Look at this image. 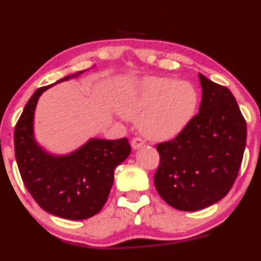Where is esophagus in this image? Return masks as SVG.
<instances>
[{"instance_id": "obj_1", "label": "esophagus", "mask_w": 261, "mask_h": 261, "mask_svg": "<svg viewBox=\"0 0 261 261\" xmlns=\"http://www.w3.org/2000/svg\"><path fill=\"white\" fill-rule=\"evenodd\" d=\"M143 144H144V141L141 139V137H135V139H133V141H131V146H133L134 149L141 148Z\"/></svg>"}]
</instances>
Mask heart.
Returning a JSON list of instances; mask_svg holds the SVG:
<instances>
[{"instance_id": "obj_1", "label": "heart", "mask_w": 261, "mask_h": 261, "mask_svg": "<svg viewBox=\"0 0 261 261\" xmlns=\"http://www.w3.org/2000/svg\"><path fill=\"white\" fill-rule=\"evenodd\" d=\"M198 95L192 84L165 77L143 80L127 99L124 114L140 120L141 130L152 139H170L192 120Z\"/></svg>"}]
</instances>
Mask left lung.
Here are the masks:
<instances>
[{
	"mask_svg": "<svg viewBox=\"0 0 261 261\" xmlns=\"http://www.w3.org/2000/svg\"><path fill=\"white\" fill-rule=\"evenodd\" d=\"M198 76L199 112L175 139L156 144V191L169 205L185 212L206 208L228 193L247 140V122L231 91Z\"/></svg>",
	"mask_w": 261,
	"mask_h": 261,
	"instance_id": "8db88e82",
	"label": "left lung"
}]
</instances>
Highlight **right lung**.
<instances>
[{
	"instance_id": "right-lung-1",
	"label": "right lung",
	"mask_w": 261,
	"mask_h": 261,
	"mask_svg": "<svg viewBox=\"0 0 261 261\" xmlns=\"http://www.w3.org/2000/svg\"><path fill=\"white\" fill-rule=\"evenodd\" d=\"M51 86L37 89L24 107L14 128L15 161L25 187L45 212L68 220H84L103 208L114 181V169L127 158L131 146L126 137L91 139L67 155L43 150L34 139V113L39 97Z\"/></svg>"
}]
</instances>
